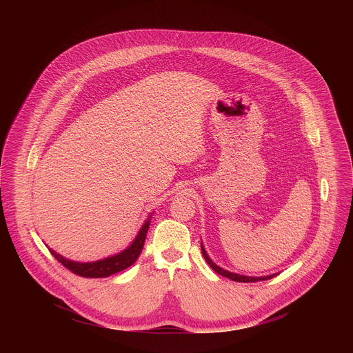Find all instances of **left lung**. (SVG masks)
<instances>
[{
    "instance_id": "left-lung-1",
    "label": "left lung",
    "mask_w": 353,
    "mask_h": 353,
    "mask_svg": "<svg viewBox=\"0 0 353 353\" xmlns=\"http://www.w3.org/2000/svg\"><path fill=\"white\" fill-rule=\"evenodd\" d=\"M201 251H203V256H204L205 261L208 263V265H210L216 274H219V275H222V276H226V278H229V279H232V281H234V282H244V283H245V282H259V281L271 279V278L274 276V275H270V276H259V278H254V276H244V275H239V274H233V272L225 271V270L219 268L216 264L212 263V260L208 257L207 251H205V248H204L203 244H201Z\"/></svg>"
}]
</instances>
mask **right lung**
<instances>
[{
  "label": "right lung",
  "instance_id": "1",
  "mask_svg": "<svg viewBox=\"0 0 353 353\" xmlns=\"http://www.w3.org/2000/svg\"><path fill=\"white\" fill-rule=\"evenodd\" d=\"M149 222H150V219H148L143 223V226H142L141 232L138 233L137 239L134 240V243L127 250H124L123 253H120L114 257H109V259L102 260V261L82 264V263H74V261L65 260L53 250H50V253H52V256L61 265H64L68 271H71L72 274H75L78 276H82V278H106V276H110L113 274H117V272L128 268L130 265H132L135 263V260L138 259V256L141 254V251H142L145 237H146V233H148V228H149Z\"/></svg>",
  "mask_w": 353,
  "mask_h": 353
}]
</instances>
